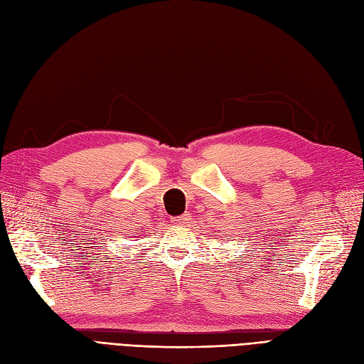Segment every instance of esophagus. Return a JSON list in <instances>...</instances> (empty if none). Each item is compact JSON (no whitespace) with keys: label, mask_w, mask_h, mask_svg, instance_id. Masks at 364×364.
Here are the masks:
<instances>
[{"label":"esophagus","mask_w":364,"mask_h":364,"mask_svg":"<svg viewBox=\"0 0 364 364\" xmlns=\"http://www.w3.org/2000/svg\"><path fill=\"white\" fill-rule=\"evenodd\" d=\"M171 223L178 225V226H186V225L191 223V215L190 214H182V215H178V217H173Z\"/></svg>","instance_id":"34e87169"}]
</instances>
